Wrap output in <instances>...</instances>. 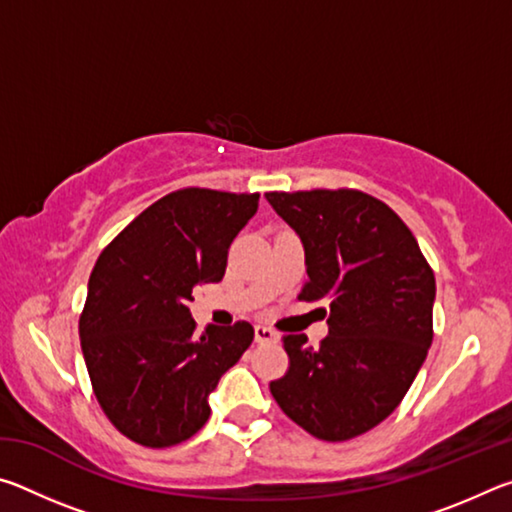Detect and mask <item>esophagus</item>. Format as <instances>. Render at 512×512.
I'll list each match as a JSON object with an SVG mask.
<instances>
[{
    "label": "esophagus",
    "instance_id": "34e87169",
    "mask_svg": "<svg viewBox=\"0 0 512 512\" xmlns=\"http://www.w3.org/2000/svg\"><path fill=\"white\" fill-rule=\"evenodd\" d=\"M255 341L257 343H277L280 341V336H277V332H273L271 327L255 325Z\"/></svg>",
    "mask_w": 512,
    "mask_h": 512
}]
</instances>
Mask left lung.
Returning <instances> with one entry per match:
<instances>
[{"mask_svg": "<svg viewBox=\"0 0 512 512\" xmlns=\"http://www.w3.org/2000/svg\"><path fill=\"white\" fill-rule=\"evenodd\" d=\"M266 201L305 248L298 298L329 307L320 348L284 336L289 370L271 393L311 436L357 438L397 409L427 359L436 277L400 216L357 189L268 192Z\"/></svg>", "mask_w": 512, "mask_h": 512, "instance_id": "left-lung-1", "label": "left lung"}]
</instances>
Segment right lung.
Wrapping results in <instances>:
<instances>
[{"label":"right lung","mask_w":512,"mask_h":512,"mask_svg":"<svg viewBox=\"0 0 512 512\" xmlns=\"http://www.w3.org/2000/svg\"><path fill=\"white\" fill-rule=\"evenodd\" d=\"M259 194L187 187L171 192L103 248L79 320L94 395L108 420L144 447L192 438L207 397L253 343L246 320L196 334L198 284L223 280L228 248Z\"/></svg>","instance_id":"add662e5"}]
</instances>
